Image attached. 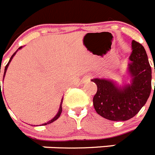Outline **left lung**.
<instances>
[{"label":"left lung","instance_id":"left-lung-1","mask_svg":"<svg viewBox=\"0 0 155 155\" xmlns=\"http://www.w3.org/2000/svg\"><path fill=\"white\" fill-rule=\"evenodd\" d=\"M127 74L129 83L118 85L113 81L94 78L97 92L93 105L98 115L113 121H126L136 116L147 102L151 91V68L146 50L133 40ZM155 73V69H154Z\"/></svg>","mask_w":155,"mask_h":155}]
</instances>
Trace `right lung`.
Here are the masks:
<instances>
[{"mask_svg": "<svg viewBox=\"0 0 155 155\" xmlns=\"http://www.w3.org/2000/svg\"><path fill=\"white\" fill-rule=\"evenodd\" d=\"M21 48H22V46H20V47H19L18 49V50H16L15 52V53H14V54H13V55L12 56V57H11L10 60H9V61H8V64H7L6 67H5V72H4V77H3V78H5V74H6L7 69H8V66H9V64H10V63H11V61H12V59H13L14 56L15 55L16 53H17V52L18 51V50H21ZM0 73H1V71H0ZM4 78H3V80H4ZM0 84H1V82H0ZM0 88H1V87H0ZM62 102H63V98H62V100H61V105H60V108H59V111H58V113H57V114L56 115V116H54V117H53V118L51 120H50V121H48L47 123H45L44 124H42V125H46V124H51V123H53V122H54V121H55V120H57V119H58L59 117H60V116H61V113H62Z\"/></svg>", "mask_w": 155, "mask_h": 155, "instance_id": "add662e5", "label": "right lung"}]
</instances>
